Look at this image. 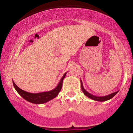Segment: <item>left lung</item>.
Returning a JSON list of instances; mask_svg holds the SVG:
<instances>
[{
  "instance_id": "left-lung-1",
  "label": "left lung",
  "mask_w": 133,
  "mask_h": 133,
  "mask_svg": "<svg viewBox=\"0 0 133 133\" xmlns=\"http://www.w3.org/2000/svg\"><path fill=\"white\" fill-rule=\"evenodd\" d=\"M81 89L83 92L84 94L86 95L87 97H88L89 98L91 99L94 100V101H100V102H103V101H108L109 99H111V98L114 97L116 94L118 92V91H116V92H113V93H111V94H109V95H107V96H96L93 95V94H91V93L88 92V91H86V89L84 88L83 85H82V81L81 80Z\"/></svg>"
}]
</instances>
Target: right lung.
<instances>
[{"mask_svg": "<svg viewBox=\"0 0 133 133\" xmlns=\"http://www.w3.org/2000/svg\"><path fill=\"white\" fill-rule=\"evenodd\" d=\"M66 74L67 72L64 74L61 79L60 80V81H59V84H57V86L54 89L51 90L50 91H47V92L30 93L21 89V88H19V87L17 86L14 81L13 85L15 89L17 91V92L19 93L24 99H25L31 103L36 104H44L49 101L52 100V99L55 98L58 95V94H59L61 90L63 79H64Z\"/></svg>", "mask_w": 133, "mask_h": 133, "instance_id": "obj_1", "label": "right lung"}]
</instances>
